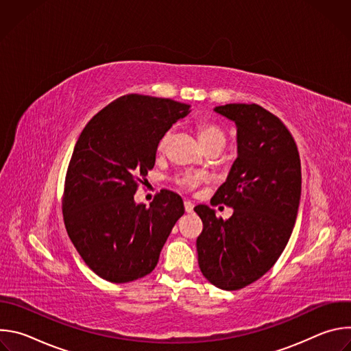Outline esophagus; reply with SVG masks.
<instances>
[{
    "label": "esophagus",
    "instance_id": "1",
    "mask_svg": "<svg viewBox=\"0 0 351 351\" xmlns=\"http://www.w3.org/2000/svg\"><path fill=\"white\" fill-rule=\"evenodd\" d=\"M193 208H194V204H193L191 202H189V199H186V202H184V210H186V213H191Z\"/></svg>",
    "mask_w": 351,
    "mask_h": 351
}]
</instances>
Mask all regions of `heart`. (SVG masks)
I'll list each match as a JSON object with an SVG mask.
<instances>
[{"mask_svg": "<svg viewBox=\"0 0 351 351\" xmlns=\"http://www.w3.org/2000/svg\"><path fill=\"white\" fill-rule=\"evenodd\" d=\"M169 136H171L169 132L162 136V138L160 140V144H158L160 149H162L167 145ZM198 138H199V141H202L203 145H207L211 143H219V144L225 145V143H226L225 132L219 126L213 125V123H202L198 126ZM203 179H204V175H202V173H184L183 176H180L178 179V183L184 189H193L198 184L199 180H203Z\"/></svg>", "mask_w": 351, "mask_h": 351, "instance_id": "heart-1", "label": "heart"}]
</instances>
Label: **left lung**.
<instances>
[{
  "label": "left lung",
  "instance_id": "obj_1",
  "mask_svg": "<svg viewBox=\"0 0 351 351\" xmlns=\"http://www.w3.org/2000/svg\"><path fill=\"white\" fill-rule=\"evenodd\" d=\"M214 111L234 122L237 158L211 204L233 208L229 219L198 204V265L214 286L237 290L267 274L293 232L302 165L297 145L279 118L257 104H226Z\"/></svg>",
  "mask_w": 351,
  "mask_h": 351
}]
</instances>
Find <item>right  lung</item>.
Listing matches in <instances>:
<instances>
[{"label": "right lung", "instance_id": "obj_1", "mask_svg": "<svg viewBox=\"0 0 351 351\" xmlns=\"http://www.w3.org/2000/svg\"><path fill=\"white\" fill-rule=\"evenodd\" d=\"M189 112V104L169 98L128 94L80 133L66 172L64 219L77 253L99 278L126 283L157 267L184 206L179 194L161 190L147 208L134 193L154 168L162 136Z\"/></svg>", "mask_w": 351, "mask_h": 351}]
</instances>
